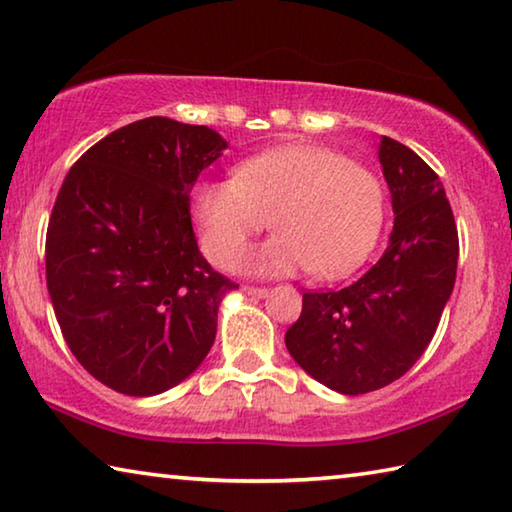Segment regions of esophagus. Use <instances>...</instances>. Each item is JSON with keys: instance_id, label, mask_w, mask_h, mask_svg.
I'll use <instances>...</instances> for the list:
<instances>
[{"instance_id": "34e87169", "label": "esophagus", "mask_w": 512, "mask_h": 512, "mask_svg": "<svg viewBox=\"0 0 512 512\" xmlns=\"http://www.w3.org/2000/svg\"><path fill=\"white\" fill-rule=\"evenodd\" d=\"M244 291H246L248 295H253V297H264V295H268V288H266V286H244Z\"/></svg>"}]
</instances>
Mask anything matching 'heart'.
I'll return each mask as SVG.
<instances>
[{
	"label": "heart",
	"instance_id": "heart-1",
	"mask_svg": "<svg viewBox=\"0 0 512 512\" xmlns=\"http://www.w3.org/2000/svg\"><path fill=\"white\" fill-rule=\"evenodd\" d=\"M192 217L206 257L230 266L250 237L275 235L241 268L345 277L365 262L385 219V190L369 167L318 145H286L241 161L230 181H201Z\"/></svg>",
	"mask_w": 512,
	"mask_h": 512
}]
</instances>
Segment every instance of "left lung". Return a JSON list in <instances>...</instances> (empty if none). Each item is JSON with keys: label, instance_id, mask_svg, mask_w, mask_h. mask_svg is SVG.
<instances>
[{"label": "left lung", "instance_id": "8db88e82", "mask_svg": "<svg viewBox=\"0 0 512 512\" xmlns=\"http://www.w3.org/2000/svg\"><path fill=\"white\" fill-rule=\"evenodd\" d=\"M378 159L396 215L385 255L340 291L304 293L284 338L306 374L347 396L374 392L412 369L457 277L459 235L439 176L387 136Z\"/></svg>", "mask_w": 512, "mask_h": 512}]
</instances>
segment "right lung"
Here are the masks:
<instances>
[{
    "mask_svg": "<svg viewBox=\"0 0 512 512\" xmlns=\"http://www.w3.org/2000/svg\"><path fill=\"white\" fill-rule=\"evenodd\" d=\"M226 150L206 125L152 116L73 163L46 230V286L73 356L102 385L154 396L197 369L237 284L199 253L190 192Z\"/></svg>",
    "mask_w": 512,
    "mask_h": 512,
    "instance_id": "right-lung-1",
    "label": "right lung"
}]
</instances>
